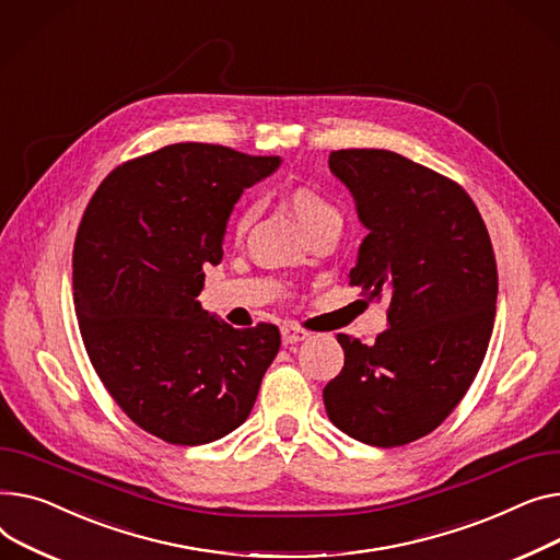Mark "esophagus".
<instances>
[{"label":"esophagus","mask_w":560,"mask_h":560,"mask_svg":"<svg viewBox=\"0 0 560 560\" xmlns=\"http://www.w3.org/2000/svg\"><path fill=\"white\" fill-rule=\"evenodd\" d=\"M280 335H282V343L284 346H293V343L305 341L310 337V332L305 330V327H301V325H282Z\"/></svg>","instance_id":"1"}]
</instances>
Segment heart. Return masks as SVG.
<instances>
[{
    "instance_id": "heart-1",
    "label": "heart",
    "mask_w": 560,
    "mask_h": 560,
    "mask_svg": "<svg viewBox=\"0 0 560 560\" xmlns=\"http://www.w3.org/2000/svg\"><path fill=\"white\" fill-rule=\"evenodd\" d=\"M289 208H291L293 217L299 219V223L303 225L305 233H307L310 228L318 225L320 221L339 219L337 208L330 201H325L318 191L307 189V187H299V189H293L289 194ZM253 217H255V206L253 203H244L235 212V217H233V235L235 237H244L246 235V230H248Z\"/></svg>"
}]
</instances>
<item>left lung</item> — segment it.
<instances>
[{
  "label": "left lung",
  "mask_w": 560,
  "mask_h": 560,
  "mask_svg": "<svg viewBox=\"0 0 560 560\" xmlns=\"http://www.w3.org/2000/svg\"><path fill=\"white\" fill-rule=\"evenodd\" d=\"M369 235L350 284L388 301L373 346L337 335L346 361L323 388L348 436L398 447L434 432L464 400L492 335L498 265L486 223L452 178L386 149L330 153Z\"/></svg>",
  "instance_id": "1"
}]
</instances>
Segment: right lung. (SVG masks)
Wrapping results in <instances>:
<instances>
[{"mask_svg": "<svg viewBox=\"0 0 560 560\" xmlns=\"http://www.w3.org/2000/svg\"><path fill=\"white\" fill-rule=\"evenodd\" d=\"M280 164L201 142L119 164L77 230L72 287L92 366L119 409L172 445L212 443L248 418L280 350L271 323L237 327L194 301L219 265L230 210Z\"/></svg>", "mask_w": 560, "mask_h": 560, "instance_id": "add662e5", "label": "right lung"}]
</instances>
